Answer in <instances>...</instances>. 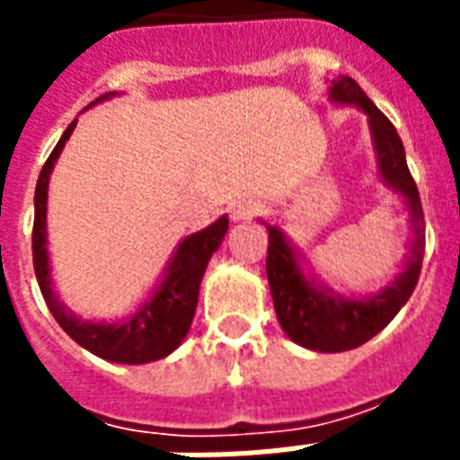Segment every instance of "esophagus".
<instances>
[{"label":"esophagus","instance_id":"34e87169","mask_svg":"<svg viewBox=\"0 0 460 460\" xmlns=\"http://www.w3.org/2000/svg\"><path fill=\"white\" fill-rule=\"evenodd\" d=\"M255 209H258V205L251 200L234 202V205H231V219H234V222H248V219L255 215Z\"/></svg>","mask_w":460,"mask_h":460}]
</instances>
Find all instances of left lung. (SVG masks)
Masks as SVG:
<instances>
[{"mask_svg": "<svg viewBox=\"0 0 460 460\" xmlns=\"http://www.w3.org/2000/svg\"><path fill=\"white\" fill-rule=\"evenodd\" d=\"M329 102L356 107L367 117L372 150L377 159V176L406 202L413 236L401 272L377 294L346 296L327 287L310 270L301 251L279 224L258 219L270 231L267 281L281 329L291 341L317 353H341L363 346L396 317L415 291L425 255V222L418 186L408 172L406 150L394 124L375 107L363 88L349 75L329 81Z\"/></svg>", "mask_w": 460, "mask_h": 460, "instance_id": "8db88e82", "label": "left lung"}]
</instances>
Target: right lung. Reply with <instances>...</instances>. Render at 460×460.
<instances>
[{
  "label": "right lung",
  "instance_id": "obj_1",
  "mask_svg": "<svg viewBox=\"0 0 460 460\" xmlns=\"http://www.w3.org/2000/svg\"><path fill=\"white\" fill-rule=\"evenodd\" d=\"M114 95L119 93H107V95L97 97L90 107L111 100ZM75 121L68 124L52 155L47 157L45 166L40 172L38 186H35L32 265H35L40 291H42V298H45L49 313L54 314V320L59 322V327L93 356L121 365L153 363V360L166 358L172 350L179 349L181 341L186 339L195 307H198L202 274L208 270L209 258L215 255L229 231V217L222 215L205 229L181 238V243L176 245L164 272L159 277L157 287L133 313L126 314L124 320H83L81 314L68 310L66 303L57 294L52 265H49V251H47V188H49L54 164L74 133Z\"/></svg>",
  "mask_w": 460,
  "mask_h": 460
}]
</instances>
